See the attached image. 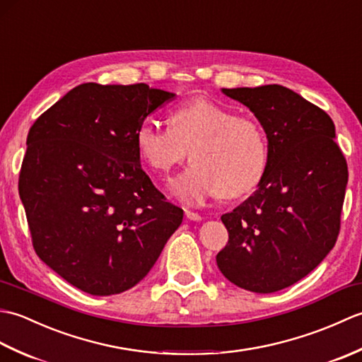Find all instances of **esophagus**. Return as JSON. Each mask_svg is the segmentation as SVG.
<instances>
[{
    "label": "esophagus",
    "instance_id": "1",
    "mask_svg": "<svg viewBox=\"0 0 362 362\" xmlns=\"http://www.w3.org/2000/svg\"><path fill=\"white\" fill-rule=\"evenodd\" d=\"M185 216H187V219H189V221H202V216L199 213H194V211H191V210H185Z\"/></svg>",
    "mask_w": 362,
    "mask_h": 362
}]
</instances>
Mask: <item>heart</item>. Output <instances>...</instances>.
<instances>
[{
	"label": "heart",
	"instance_id": "b5f03b06",
	"mask_svg": "<svg viewBox=\"0 0 362 362\" xmlns=\"http://www.w3.org/2000/svg\"><path fill=\"white\" fill-rule=\"evenodd\" d=\"M171 127L144 119L136 129V149L152 173L166 175L193 160L185 173L169 183V191L183 204L197 205L209 197H238L263 179L269 144L263 126L238 117L230 107L199 98L177 107Z\"/></svg>",
	"mask_w": 362,
	"mask_h": 362
}]
</instances>
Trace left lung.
<instances>
[{
    "label": "left lung",
    "instance_id": "8db88e82",
    "mask_svg": "<svg viewBox=\"0 0 362 362\" xmlns=\"http://www.w3.org/2000/svg\"><path fill=\"white\" fill-rule=\"evenodd\" d=\"M263 126L269 160L258 189L221 219L228 243L216 255L236 286L269 294L302 280L334 247L349 182L334 122L286 87L222 88Z\"/></svg>",
    "mask_w": 362,
    "mask_h": 362
}]
</instances>
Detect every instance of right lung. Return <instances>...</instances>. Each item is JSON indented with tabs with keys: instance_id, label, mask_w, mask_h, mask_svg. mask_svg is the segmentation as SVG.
I'll use <instances>...</instances> for the list:
<instances>
[{
	"instance_id": "obj_1",
	"label": "right lung",
	"mask_w": 362,
	"mask_h": 362,
	"mask_svg": "<svg viewBox=\"0 0 362 362\" xmlns=\"http://www.w3.org/2000/svg\"><path fill=\"white\" fill-rule=\"evenodd\" d=\"M174 93L88 82L29 129L18 193L35 253L91 296L134 288L183 219L140 165L136 129Z\"/></svg>"
}]
</instances>
